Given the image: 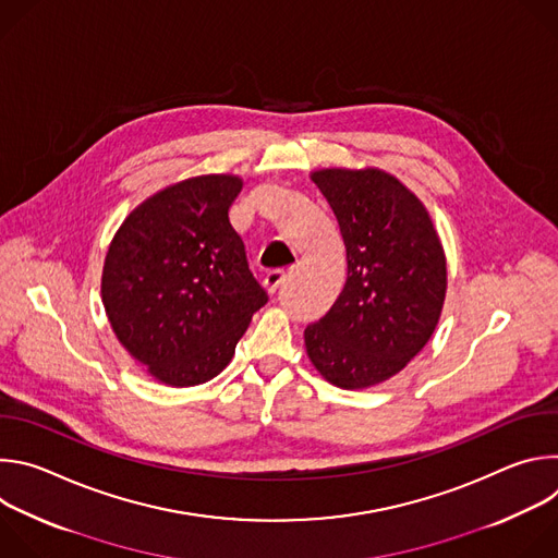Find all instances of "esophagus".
Wrapping results in <instances>:
<instances>
[{"label": "esophagus", "mask_w": 558, "mask_h": 558, "mask_svg": "<svg viewBox=\"0 0 558 558\" xmlns=\"http://www.w3.org/2000/svg\"><path fill=\"white\" fill-rule=\"evenodd\" d=\"M284 280H287V274L280 271V269H276V271H269V274L265 276L263 284H265V289H267L269 293H276Z\"/></svg>", "instance_id": "obj_1"}]
</instances>
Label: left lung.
Listing matches in <instances>:
<instances>
[{
    "instance_id": "8db88e82",
    "label": "left lung",
    "mask_w": 558,
    "mask_h": 558,
    "mask_svg": "<svg viewBox=\"0 0 558 558\" xmlns=\"http://www.w3.org/2000/svg\"><path fill=\"white\" fill-rule=\"evenodd\" d=\"M311 181L329 201L347 247V282L320 323L304 329L311 364L347 390L400 373L441 317L448 267L424 203L379 168H323Z\"/></svg>"
}]
</instances>
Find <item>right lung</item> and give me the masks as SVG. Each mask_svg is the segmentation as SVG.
I'll return each instance as SVG.
<instances>
[{"label":"right lung","instance_id":"1","mask_svg":"<svg viewBox=\"0 0 558 558\" xmlns=\"http://www.w3.org/2000/svg\"><path fill=\"white\" fill-rule=\"evenodd\" d=\"M235 174H203L158 190L117 229L101 300L121 347L166 386L216 377L267 302L229 222Z\"/></svg>","mask_w":558,"mask_h":558}]
</instances>
